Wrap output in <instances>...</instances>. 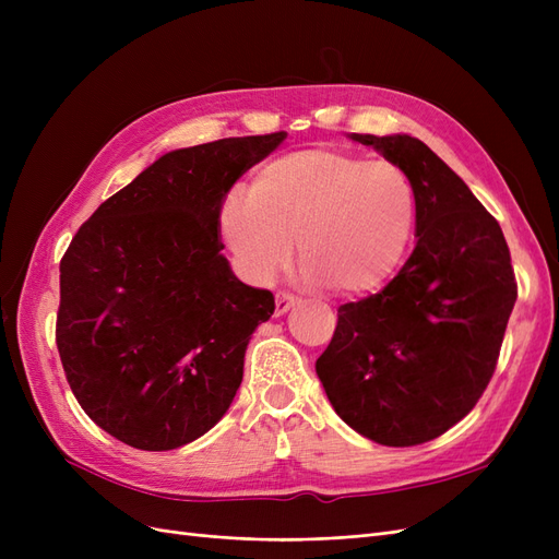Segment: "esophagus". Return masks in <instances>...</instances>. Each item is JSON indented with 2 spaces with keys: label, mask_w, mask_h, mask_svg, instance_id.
Masks as SVG:
<instances>
[{
  "label": "esophagus",
  "mask_w": 559,
  "mask_h": 559,
  "mask_svg": "<svg viewBox=\"0 0 559 559\" xmlns=\"http://www.w3.org/2000/svg\"><path fill=\"white\" fill-rule=\"evenodd\" d=\"M294 306H296V296H292V294H284V292L275 296V314H277V317L286 314V312H289Z\"/></svg>",
  "instance_id": "1"
}]
</instances>
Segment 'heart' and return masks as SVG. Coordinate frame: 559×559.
Masks as SVG:
<instances>
[{"instance_id": "heart-1", "label": "heart", "mask_w": 559, "mask_h": 559, "mask_svg": "<svg viewBox=\"0 0 559 559\" xmlns=\"http://www.w3.org/2000/svg\"><path fill=\"white\" fill-rule=\"evenodd\" d=\"M417 224L415 186L389 158L302 148L263 165L247 198H228L222 230L253 282L298 261L335 296L373 294L396 273Z\"/></svg>"}]
</instances>
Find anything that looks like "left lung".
I'll return each instance as SVG.
<instances>
[{
    "label": "left lung",
    "instance_id": "obj_1",
    "mask_svg": "<svg viewBox=\"0 0 559 559\" xmlns=\"http://www.w3.org/2000/svg\"><path fill=\"white\" fill-rule=\"evenodd\" d=\"M408 173L417 245L380 294L337 308L317 376L345 425L380 445L433 441L492 380L518 298L501 226L411 134H357Z\"/></svg>",
    "mask_w": 559,
    "mask_h": 559
}]
</instances>
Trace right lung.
I'll use <instances>...</instances> for the list:
<instances>
[{"mask_svg": "<svg viewBox=\"0 0 559 559\" xmlns=\"http://www.w3.org/2000/svg\"><path fill=\"white\" fill-rule=\"evenodd\" d=\"M286 132L177 148L99 205L60 261L56 343L79 405L118 441L175 450L226 415L275 312L233 275L218 216Z\"/></svg>", "mask_w": 559, "mask_h": 559, "instance_id": "add662e5", "label": "right lung"}]
</instances>
